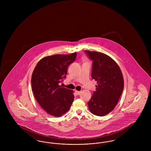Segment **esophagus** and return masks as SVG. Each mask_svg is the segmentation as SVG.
I'll list each match as a JSON object with an SVG mask.
<instances>
[{"label": "esophagus", "instance_id": "1", "mask_svg": "<svg viewBox=\"0 0 151 151\" xmlns=\"http://www.w3.org/2000/svg\"><path fill=\"white\" fill-rule=\"evenodd\" d=\"M75 93L76 94V95H79L80 93H81V92L80 91H75Z\"/></svg>", "mask_w": 151, "mask_h": 151}]
</instances>
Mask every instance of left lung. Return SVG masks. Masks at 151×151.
Listing matches in <instances>:
<instances>
[{"instance_id": "left-lung-1", "label": "left lung", "mask_w": 151, "mask_h": 151, "mask_svg": "<svg viewBox=\"0 0 151 151\" xmlns=\"http://www.w3.org/2000/svg\"><path fill=\"white\" fill-rule=\"evenodd\" d=\"M92 60V78L97 81L96 91L88 102L90 111L94 115L104 116L116 105L124 88L121 70L115 61L107 55L85 50Z\"/></svg>"}]
</instances>
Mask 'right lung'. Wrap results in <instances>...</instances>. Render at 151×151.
I'll use <instances>...</instances> for the list:
<instances>
[{"instance_id":"obj_1","label":"right lung","mask_w":151,"mask_h":151,"mask_svg":"<svg viewBox=\"0 0 151 151\" xmlns=\"http://www.w3.org/2000/svg\"><path fill=\"white\" fill-rule=\"evenodd\" d=\"M76 52L68 55L57 54L41 59L32 75L31 83L35 97L47 113L54 116L63 115L72 105L73 91L59 85L73 63Z\"/></svg>"}]
</instances>
